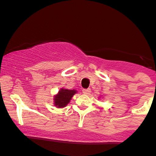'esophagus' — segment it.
<instances>
[{"mask_svg":"<svg viewBox=\"0 0 156 156\" xmlns=\"http://www.w3.org/2000/svg\"><path fill=\"white\" fill-rule=\"evenodd\" d=\"M82 92H83L84 94H89L91 93V89H83Z\"/></svg>","mask_w":156,"mask_h":156,"instance_id":"esophagus-1","label":"esophagus"}]
</instances>
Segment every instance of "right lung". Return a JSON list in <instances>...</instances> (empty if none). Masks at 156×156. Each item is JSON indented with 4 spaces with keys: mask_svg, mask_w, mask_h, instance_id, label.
<instances>
[{
    "mask_svg": "<svg viewBox=\"0 0 156 156\" xmlns=\"http://www.w3.org/2000/svg\"><path fill=\"white\" fill-rule=\"evenodd\" d=\"M76 93V90L62 89L54 98V105L58 108H64L69 103L73 96Z\"/></svg>",
    "mask_w": 156,
    "mask_h": 156,
    "instance_id": "add662e5",
    "label": "right lung"
}]
</instances>
